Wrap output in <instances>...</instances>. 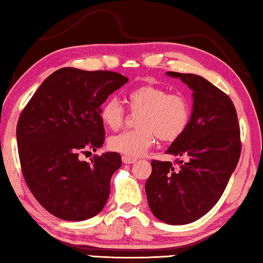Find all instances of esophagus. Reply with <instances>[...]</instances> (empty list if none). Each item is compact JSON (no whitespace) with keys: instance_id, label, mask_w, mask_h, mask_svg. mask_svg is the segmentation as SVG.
Masks as SVG:
<instances>
[{"instance_id":"1","label":"esophagus","mask_w":263,"mask_h":263,"mask_svg":"<svg viewBox=\"0 0 263 263\" xmlns=\"http://www.w3.org/2000/svg\"><path fill=\"white\" fill-rule=\"evenodd\" d=\"M121 159H123L124 164H133L137 162L136 158H132V157H127V156H123V158Z\"/></svg>"}]
</instances>
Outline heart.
<instances>
[{
	"label": "heart",
	"mask_w": 263,
	"mask_h": 263,
	"mask_svg": "<svg viewBox=\"0 0 263 263\" xmlns=\"http://www.w3.org/2000/svg\"><path fill=\"white\" fill-rule=\"evenodd\" d=\"M126 100L132 112H140L137 120L139 128L108 139L109 148L121 155L143 156L155 143L156 136L163 142H174L189 126L191 108L182 94L169 93L159 86L144 85L128 92ZM125 115L126 109L117 98H108L100 107V119L111 130H118Z\"/></svg>",
	"instance_id": "b5f03b06"
}]
</instances>
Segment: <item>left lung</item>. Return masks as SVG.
<instances>
[{
  "label": "left lung",
  "instance_id": "8db88e82",
  "mask_svg": "<svg viewBox=\"0 0 263 263\" xmlns=\"http://www.w3.org/2000/svg\"><path fill=\"white\" fill-rule=\"evenodd\" d=\"M166 74L193 89V113L166 151L175 163L151 160L145 193L157 218L181 226L204 216L221 198L240 159V127L232 99L216 86L196 74Z\"/></svg>",
  "mask_w": 263,
  "mask_h": 263
}]
</instances>
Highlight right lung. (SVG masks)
<instances>
[{
    "instance_id": "right-lung-1",
    "label": "right lung",
    "mask_w": 263,
    "mask_h": 263,
    "mask_svg": "<svg viewBox=\"0 0 263 263\" xmlns=\"http://www.w3.org/2000/svg\"><path fill=\"white\" fill-rule=\"evenodd\" d=\"M128 79L109 70L64 67L42 82L23 108L16 127L20 163L37 202L54 216L84 221L107 202L120 155L105 152L91 163L80 154L103 146L100 106Z\"/></svg>"
}]
</instances>
